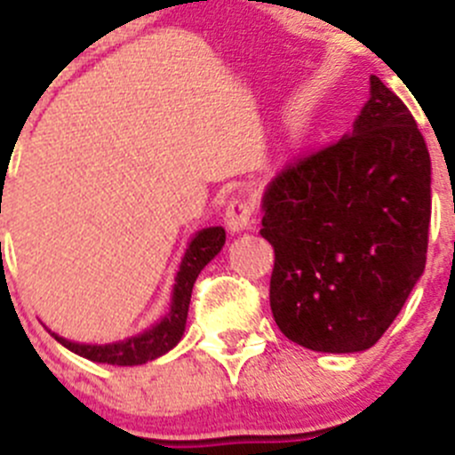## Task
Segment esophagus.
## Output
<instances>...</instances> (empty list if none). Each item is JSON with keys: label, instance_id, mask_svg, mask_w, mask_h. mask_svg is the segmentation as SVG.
<instances>
[{"label": "esophagus", "instance_id": "esophagus-1", "mask_svg": "<svg viewBox=\"0 0 455 455\" xmlns=\"http://www.w3.org/2000/svg\"><path fill=\"white\" fill-rule=\"evenodd\" d=\"M224 222H227L228 231L231 233H242L251 227L253 222V209H251L249 202L233 198L227 206V215H224Z\"/></svg>", "mask_w": 455, "mask_h": 455}]
</instances>
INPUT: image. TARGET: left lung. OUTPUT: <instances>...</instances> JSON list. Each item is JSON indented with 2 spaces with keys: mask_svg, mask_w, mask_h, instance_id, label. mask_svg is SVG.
Segmentation results:
<instances>
[{
  "mask_svg": "<svg viewBox=\"0 0 455 455\" xmlns=\"http://www.w3.org/2000/svg\"><path fill=\"white\" fill-rule=\"evenodd\" d=\"M261 211L279 330L315 352L368 350L425 270L431 160L410 109L371 75L352 130L277 173Z\"/></svg>",
  "mask_w": 455,
  "mask_h": 455,
  "instance_id": "1",
  "label": "left lung"
}]
</instances>
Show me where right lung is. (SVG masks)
<instances>
[{
    "label": "right lung",
    "mask_w": 455,
    "mask_h": 455,
    "mask_svg": "<svg viewBox=\"0 0 455 455\" xmlns=\"http://www.w3.org/2000/svg\"><path fill=\"white\" fill-rule=\"evenodd\" d=\"M224 242H227V231L222 227H206L191 235L185 255L178 264L176 277H173L169 310L139 334L112 343H79L52 332L48 325L45 328L63 347L87 361H94V363L142 365L147 361L158 359L180 343L187 328V315H189L191 291H194L196 279H198L200 270L222 251Z\"/></svg>",
    "instance_id": "obj_1"
}]
</instances>
